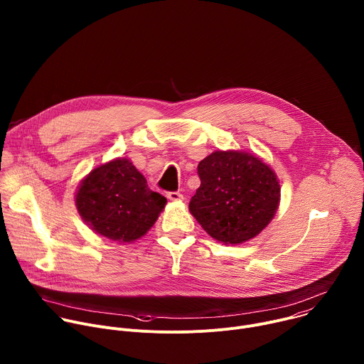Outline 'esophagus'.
I'll list each match as a JSON object with an SVG mask.
<instances>
[{
    "label": "esophagus",
    "mask_w": 364,
    "mask_h": 364,
    "mask_svg": "<svg viewBox=\"0 0 364 364\" xmlns=\"http://www.w3.org/2000/svg\"><path fill=\"white\" fill-rule=\"evenodd\" d=\"M167 198L171 201H181L183 200V194L178 191H168L167 193Z\"/></svg>",
    "instance_id": "esophagus-1"
}]
</instances>
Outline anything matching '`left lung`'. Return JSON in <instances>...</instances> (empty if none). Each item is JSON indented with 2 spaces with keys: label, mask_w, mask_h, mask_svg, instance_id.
Segmentation results:
<instances>
[{
  "label": "left lung",
  "mask_w": 364,
  "mask_h": 364,
  "mask_svg": "<svg viewBox=\"0 0 364 364\" xmlns=\"http://www.w3.org/2000/svg\"><path fill=\"white\" fill-rule=\"evenodd\" d=\"M200 187L190 212L213 239L236 245L255 237L274 218L279 203L275 173L255 155L215 151L197 167Z\"/></svg>",
  "instance_id": "obj_1"
}]
</instances>
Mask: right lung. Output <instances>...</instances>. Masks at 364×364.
<instances>
[{"label": "right lung", "mask_w": 364, "mask_h": 364, "mask_svg": "<svg viewBox=\"0 0 364 364\" xmlns=\"http://www.w3.org/2000/svg\"><path fill=\"white\" fill-rule=\"evenodd\" d=\"M166 203L167 198L149 190L144 176L127 159L95 168L76 194L82 219L96 233L117 242L144 236Z\"/></svg>", "instance_id": "add662e5"}]
</instances>
